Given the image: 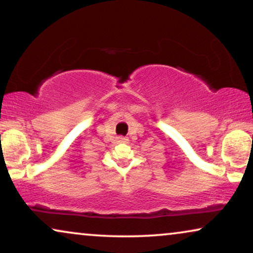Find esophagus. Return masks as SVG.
Returning <instances> with one entry per match:
<instances>
[{"label": "esophagus", "instance_id": "esophagus-1", "mask_svg": "<svg viewBox=\"0 0 253 253\" xmlns=\"http://www.w3.org/2000/svg\"><path fill=\"white\" fill-rule=\"evenodd\" d=\"M116 140L117 141H119V143H126V141H127V139H126V138H124V137H117L116 138Z\"/></svg>", "mask_w": 253, "mask_h": 253}]
</instances>
